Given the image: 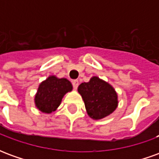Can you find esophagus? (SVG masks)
<instances>
[{"mask_svg": "<svg viewBox=\"0 0 159 159\" xmlns=\"http://www.w3.org/2000/svg\"><path fill=\"white\" fill-rule=\"evenodd\" d=\"M73 84V88H74V89H77V87L79 85V82L77 81V80H75V81H73L72 82Z\"/></svg>", "mask_w": 159, "mask_h": 159, "instance_id": "esophagus-1", "label": "esophagus"}]
</instances>
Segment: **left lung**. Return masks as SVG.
<instances>
[{"instance_id":"left-lung-1","label":"left lung","mask_w":159,"mask_h":159,"mask_svg":"<svg viewBox=\"0 0 159 159\" xmlns=\"http://www.w3.org/2000/svg\"><path fill=\"white\" fill-rule=\"evenodd\" d=\"M83 98L87 113L92 119L107 117L117 109L118 96L110 83L93 76L89 82L80 84L77 89Z\"/></svg>"}]
</instances>
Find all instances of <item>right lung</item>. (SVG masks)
<instances>
[{
    "instance_id": "obj_1",
    "label": "right lung",
    "mask_w": 159,
    "mask_h": 159,
    "mask_svg": "<svg viewBox=\"0 0 159 159\" xmlns=\"http://www.w3.org/2000/svg\"><path fill=\"white\" fill-rule=\"evenodd\" d=\"M72 89L68 79L51 75L39 84L34 98L35 106L43 113H52L61 104L63 97L71 92Z\"/></svg>"
}]
</instances>
